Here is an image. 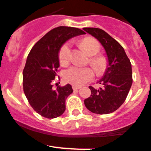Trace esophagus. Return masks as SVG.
<instances>
[{
	"label": "esophagus",
	"instance_id": "1",
	"mask_svg": "<svg viewBox=\"0 0 151 151\" xmlns=\"http://www.w3.org/2000/svg\"><path fill=\"white\" fill-rule=\"evenodd\" d=\"M72 88H73V90H79V89H81V86H77V85H73L72 86Z\"/></svg>",
	"mask_w": 151,
	"mask_h": 151
}]
</instances>
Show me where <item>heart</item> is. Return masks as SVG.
Returning a JSON list of instances; mask_svg holds the SVG:
<instances>
[{
	"mask_svg": "<svg viewBox=\"0 0 151 151\" xmlns=\"http://www.w3.org/2000/svg\"><path fill=\"white\" fill-rule=\"evenodd\" d=\"M84 52L89 56V64L93 68L95 73L97 75H102L106 72L108 68V59L103 55L98 54L100 51V44L99 42L92 37H86L80 42ZM70 44L65 43L60 48L58 53V60L60 65L66 66L70 61ZM94 72L92 68H81L73 66L67 69L64 73L65 80L72 84L81 86L93 79Z\"/></svg>",
	"mask_w": 151,
	"mask_h": 151,
	"instance_id": "heart-1",
	"label": "heart"
}]
</instances>
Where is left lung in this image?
<instances>
[{
	"mask_svg": "<svg viewBox=\"0 0 151 151\" xmlns=\"http://www.w3.org/2000/svg\"><path fill=\"white\" fill-rule=\"evenodd\" d=\"M83 30L99 40L104 47L109 66L99 81L103 87L90 86L91 95L84 100L90 112L103 115L115 112L126 99L132 84V64L124 48L104 30L99 28H83Z\"/></svg>",
	"mask_w": 151,
	"mask_h": 151,
	"instance_id": "1",
	"label": "left lung"
}]
</instances>
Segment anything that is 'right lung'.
I'll use <instances>...</instances> for the list:
<instances>
[{
	"label": "right lung",
	"instance_id": "1",
	"mask_svg": "<svg viewBox=\"0 0 151 151\" xmlns=\"http://www.w3.org/2000/svg\"><path fill=\"white\" fill-rule=\"evenodd\" d=\"M85 34L83 30L58 27L47 32L34 45L23 71V86L29 103L39 115L54 119L65 111V100L73 93L71 85L53 88L59 68L58 53L69 39Z\"/></svg>",
	"mask_w": 151,
	"mask_h": 151
}]
</instances>
